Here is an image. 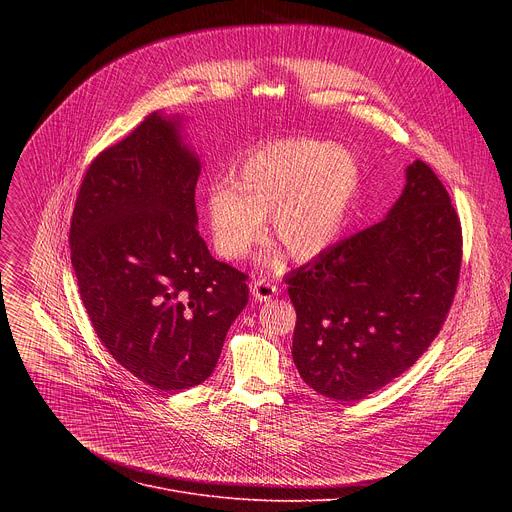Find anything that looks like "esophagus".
Wrapping results in <instances>:
<instances>
[{"mask_svg":"<svg viewBox=\"0 0 512 512\" xmlns=\"http://www.w3.org/2000/svg\"><path fill=\"white\" fill-rule=\"evenodd\" d=\"M251 294L257 302H269L277 294V285L267 279H257L251 283Z\"/></svg>","mask_w":512,"mask_h":512,"instance_id":"obj_1","label":"esophagus"}]
</instances>
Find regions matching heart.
<instances>
[{
    "label": "heart",
    "instance_id": "heart-1",
    "mask_svg": "<svg viewBox=\"0 0 512 512\" xmlns=\"http://www.w3.org/2000/svg\"><path fill=\"white\" fill-rule=\"evenodd\" d=\"M352 152L318 139H275L253 150L233 180L212 182L204 212L216 253L243 259L261 239L265 214L287 253L310 261L328 251L346 227L360 192Z\"/></svg>",
    "mask_w": 512,
    "mask_h": 512
}]
</instances>
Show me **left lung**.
<instances>
[{"mask_svg": "<svg viewBox=\"0 0 512 512\" xmlns=\"http://www.w3.org/2000/svg\"><path fill=\"white\" fill-rule=\"evenodd\" d=\"M381 223L285 277L291 356L320 395L360 401L403 375L440 334L456 296L462 227L450 194L415 160Z\"/></svg>", "mask_w": 512, "mask_h": 512, "instance_id": "obj_1", "label": "left lung"}]
</instances>
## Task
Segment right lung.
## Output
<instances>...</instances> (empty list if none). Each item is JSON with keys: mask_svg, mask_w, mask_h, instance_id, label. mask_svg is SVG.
I'll list each match as a JSON object with an SVG mask.
<instances>
[{"mask_svg": "<svg viewBox=\"0 0 512 512\" xmlns=\"http://www.w3.org/2000/svg\"><path fill=\"white\" fill-rule=\"evenodd\" d=\"M198 156L180 119L145 117L89 166L70 223L81 300L107 352L156 391L204 383L249 302L198 235Z\"/></svg>", "mask_w": 512, "mask_h": 512, "instance_id": "1", "label": "right lung"}]
</instances>
